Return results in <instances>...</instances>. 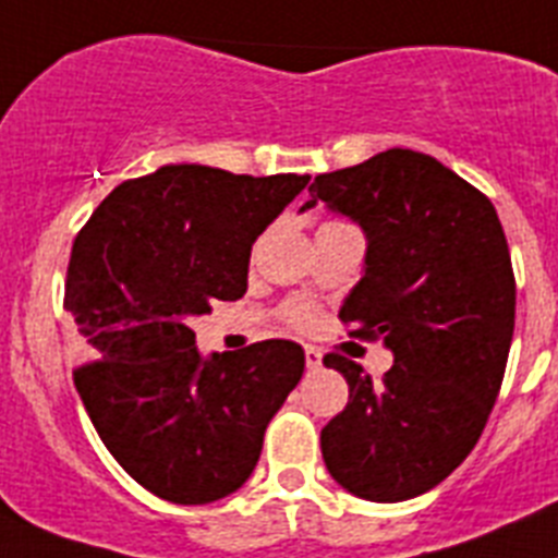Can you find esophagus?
<instances>
[{
	"label": "esophagus",
	"instance_id": "obj_1",
	"mask_svg": "<svg viewBox=\"0 0 558 558\" xmlns=\"http://www.w3.org/2000/svg\"><path fill=\"white\" fill-rule=\"evenodd\" d=\"M303 354H306V366L308 368H320L323 366V354L315 349V345H306V349H303Z\"/></svg>",
	"mask_w": 558,
	"mask_h": 558
}]
</instances>
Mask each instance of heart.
I'll return each mask as SVG.
<instances>
[{"mask_svg": "<svg viewBox=\"0 0 558 558\" xmlns=\"http://www.w3.org/2000/svg\"><path fill=\"white\" fill-rule=\"evenodd\" d=\"M289 320H292L294 326H306V323H312V308L294 306L292 312H289Z\"/></svg>", "mask_w": 558, "mask_h": 558, "instance_id": "1", "label": "heart"}]
</instances>
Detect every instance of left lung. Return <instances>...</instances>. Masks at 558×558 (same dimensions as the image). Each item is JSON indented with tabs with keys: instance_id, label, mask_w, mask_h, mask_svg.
<instances>
[{
	"instance_id": "left-lung-1",
	"label": "left lung",
	"mask_w": 558,
	"mask_h": 558,
	"mask_svg": "<svg viewBox=\"0 0 558 558\" xmlns=\"http://www.w3.org/2000/svg\"><path fill=\"white\" fill-rule=\"evenodd\" d=\"M317 201L366 235L340 317L395 354L380 383L323 357L349 383V405L320 430L323 462L349 494L402 502L453 474L488 423L517 315L508 241L480 190L414 149L323 172L301 213Z\"/></svg>"
}]
</instances>
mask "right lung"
Here are the masks:
<instances>
[{
  "label": "right lung",
  "mask_w": 558,
  "mask_h": 558,
  "mask_svg": "<svg viewBox=\"0 0 558 558\" xmlns=\"http://www.w3.org/2000/svg\"><path fill=\"white\" fill-rule=\"evenodd\" d=\"M306 184L167 163L116 186L73 243L64 308L87 357L73 383L107 451L167 502L235 494L301 383L292 340L201 354L190 320L243 298L252 243Z\"/></svg>",
  "instance_id": "obj_1"
}]
</instances>
